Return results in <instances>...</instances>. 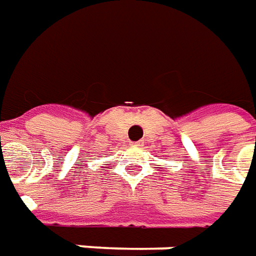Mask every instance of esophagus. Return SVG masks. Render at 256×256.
<instances>
[{
  "instance_id": "obj_1",
  "label": "esophagus",
  "mask_w": 256,
  "mask_h": 256,
  "mask_svg": "<svg viewBox=\"0 0 256 256\" xmlns=\"http://www.w3.org/2000/svg\"><path fill=\"white\" fill-rule=\"evenodd\" d=\"M132 144H134V146H140V142H134Z\"/></svg>"
}]
</instances>
